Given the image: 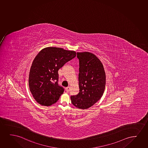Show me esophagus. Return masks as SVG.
<instances>
[{"label":"esophagus","mask_w":148,"mask_h":148,"mask_svg":"<svg viewBox=\"0 0 148 148\" xmlns=\"http://www.w3.org/2000/svg\"><path fill=\"white\" fill-rule=\"evenodd\" d=\"M66 91L67 92H69V90H70V88H69V86H67L66 88Z\"/></svg>","instance_id":"34e87169"}]
</instances>
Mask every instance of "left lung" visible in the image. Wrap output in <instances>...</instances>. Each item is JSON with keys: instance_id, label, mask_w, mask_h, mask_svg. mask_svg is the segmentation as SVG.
Returning a JSON list of instances; mask_svg holds the SVG:
<instances>
[{"instance_id": "obj_1", "label": "left lung", "mask_w": 148, "mask_h": 148, "mask_svg": "<svg viewBox=\"0 0 148 148\" xmlns=\"http://www.w3.org/2000/svg\"><path fill=\"white\" fill-rule=\"evenodd\" d=\"M79 60V92L71 97L73 105L86 110L92 106L102 97L106 86V73L101 60L89 52L77 53Z\"/></svg>"}]
</instances>
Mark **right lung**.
<instances>
[{
  "mask_svg": "<svg viewBox=\"0 0 148 148\" xmlns=\"http://www.w3.org/2000/svg\"><path fill=\"white\" fill-rule=\"evenodd\" d=\"M76 56L75 51L48 47L40 51L32 62L28 84L34 99L42 106H50L58 101L64 88L58 84V71Z\"/></svg>",
  "mask_w": 148,
  "mask_h": 148,
  "instance_id": "right-lung-1",
  "label": "right lung"
}]
</instances>
